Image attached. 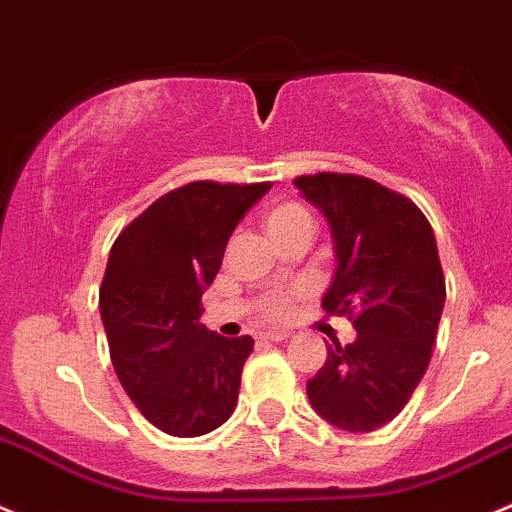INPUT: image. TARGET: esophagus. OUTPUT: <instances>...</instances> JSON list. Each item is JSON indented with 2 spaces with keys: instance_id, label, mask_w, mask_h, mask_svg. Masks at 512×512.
<instances>
[{
  "instance_id": "34e87169",
  "label": "esophagus",
  "mask_w": 512,
  "mask_h": 512,
  "mask_svg": "<svg viewBox=\"0 0 512 512\" xmlns=\"http://www.w3.org/2000/svg\"><path fill=\"white\" fill-rule=\"evenodd\" d=\"M287 337H290V332H262L260 340H265V342H282V340H287Z\"/></svg>"
}]
</instances>
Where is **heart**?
Returning <instances> with one entry per match:
<instances>
[{
	"label": "heart",
	"mask_w": 512,
	"mask_h": 512,
	"mask_svg": "<svg viewBox=\"0 0 512 512\" xmlns=\"http://www.w3.org/2000/svg\"><path fill=\"white\" fill-rule=\"evenodd\" d=\"M265 225L272 240H280V237L300 230H315V220H312L310 210L300 202H277V205H272L265 215ZM292 300H295V292L275 290L260 302V312L270 320H282L290 312Z\"/></svg>",
	"instance_id": "heart-1"
}]
</instances>
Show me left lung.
Returning a JSON list of instances; mask_svg holds the SVG:
<instances>
[{
  "instance_id": "obj_1",
  "label": "left lung",
  "mask_w": 512,
  "mask_h": 512,
  "mask_svg": "<svg viewBox=\"0 0 512 512\" xmlns=\"http://www.w3.org/2000/svg\"><path fill=\"white\" fill-rule=\"evenodd\" d=\"M330 222L337 272L322 307L345 315L357 340L327 347L307 380L312 408L350 433L398 418L433 357L445 275L428 217L413 200L360 175L295 177Z\"/></svg>"
}]
</instances>
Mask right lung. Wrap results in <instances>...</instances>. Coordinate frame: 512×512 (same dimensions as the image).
I'll return each mask as SVG.
<instances>
[{"mask_svg": "<svg viewBox=\"0 0 512 512\" xmlns=\"http://www.w3.org/2000/svg\"><path fill=\"white\" fill-rule=\"evenodd\" d=\"M267 190L270 182L182 185L137 215L109 250L99 285L109 357L124 393L162 433L197 438L235 410L255 340L207 330L202 292L237 222Z\"/></svg>", "mask_w": 512, "mask_h": 512, "instance_id": "add662e5", "label": "right lung"}]
</instances>
